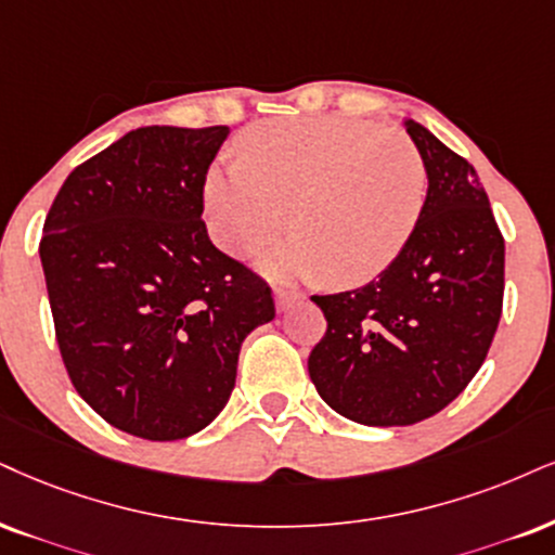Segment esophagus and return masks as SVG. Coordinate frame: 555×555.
I'll return each instance as SVG.
<instances>
[{
  "label": "esophagus",
  "instance_id": "esophagus-1",
  "mask_svg": "<svg viewBox=\"0 0 555 555\" xmlns=\"http://www.w3.org/2000/svg\"><path fill=\"white\" fill-rule=\"evenodd\" d=\"M304 298L298 291H291V288H275V306L278 311H288L291 306H296L298 300Z\"/></svg>",
  "mask_w": 555,
  "mask_h": 555
}]
</instances>
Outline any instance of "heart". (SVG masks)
Returning a JSON list of instances; mask_svg holds the SVG:
<instances>
[{
	"label": "heart",
	"instance_id": "heart-1",
	"mask_svg": "<svg viewBox=\"0 0 555 555\" xmlns=\"http://www.w3.org/2000/svg\"><path fill=\"white\" fill-rule=\"evenodd\" d=\"M242 159L205 182L214 238L231 255L296 236L262 259L275 278L371 283L412 242L427 197V169L406 133L341 115L267 120L238 139Z\"/></svg>",
	"mask_w": 555,
	"mask_h": 555
}]
</instances>
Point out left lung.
Segmentation results:
<instances>
[{
	"instance_id": "1",
	"label": "left lung",
	"mask_w": 555,
	"mask_h": 555,
	"mask_svg": "<svg viewBox=\"0 0 555 555\" xmlns=\"http://www.w3.org/2000/svg\"><path fill=\"white\" fill-rule=\"evenodd\" d=\"M427 169L412 242L367 285L311 296L326 334L309 375L334 412L406 427L442 412L487 360L504 298V236L476 169L406 120Z\"/></svg>"
}]
</instances>
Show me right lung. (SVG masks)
I'll return each instance as SVG.
<instances>
[{"label":"right lung","instance_id":"1","mask_svg":"<svg viewBox=\"0 0 555 555\" xmlns=\"http://www.w3.org/2000/svg\"><path fill=\"white\" fill-rule=\"evenodd\" d=\"M225 126H146L79 164L40 238L61 358L102 420L182 440L221 414L242 341L275 319L270 285L203 221Z\"/></svg>","mask_w":555,"mask_h":555}]
</instances>
